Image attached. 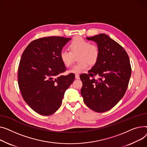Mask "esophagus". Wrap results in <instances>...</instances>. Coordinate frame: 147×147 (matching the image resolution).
Here are the masks:
<instances>
[{"label": "esophagus", "instance_id": "1", "mask_svg": "<svg viewBox=\"0 0 147 147\" xmlns=\"http://www.w3.org/2000/svg\"><path fill=\"white\" fill-rule=\"evenodd\" d=\"M75 78L77 80H79L80 79V75L79 74H75Z\"/></svg>", "mask_w": 147, "mask_h": 147}]
</instances>
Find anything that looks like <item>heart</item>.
Returning a JSON list of instances; mask_svg holds the SVG:
<instances>
[{"label":"heart","instance_id":"heart-1","mask_svg":"<svg viewBox=\"0 0 147 147\" xmlns=\"http://www.w3.org/2000/svg\"><path fill=\"white\" fill-rule=\"evenodd\" d=\"M70 51L63 50L60 53V58L66 67L71 66L77 56L79 62L75 64L69 72L81 74L87 69L89 64L93 65L99 57V49L96 45L82 37H75L69 45Z\"/></svg>","mask_w":147,"mask_h":147}]
</instances>
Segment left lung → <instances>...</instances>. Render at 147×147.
Here are the masks:
<instances>
[{"instance_id": "8db88e82", "label": "left lung", "mask_w": 147, "mask_h": 147, "mask_svg": "<svg viewBox=\"0 0 147 147\" xmlns=\"http://www.w3.org/2000/svg\"><path fill=\"white\" fill-rule=\"evenodd\" d=\"M87 39L97 42L100 53L88 74L80 75L81 93L86 105L102 113L113 108L125 95L131 75L130 60L123 47L105 34Z\"/></svg>"}]
</instances>
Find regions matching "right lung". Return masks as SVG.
<instances>
[{"label":"right lung","instance_id":"add662e5","mask_svg":"<svg viewBox=\"0 0 147 147\" xmlns=\"http://www.w3.org/2000/svg\"><path fill=\"white\" fill-rule=\"evenodd\" d=\"M71 38L48 37L31 41L21 56L18 81L22 97L36 113L53 114L61 106L64 94L75 80L66 69L60 53Z\"/></svg>","mask_w":147,"mask_h":147}]
</instances>
